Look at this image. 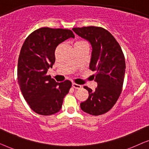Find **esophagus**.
Instances as JSON below:
<instances>
[{"label":"esophagus","mask_w":149,"mask_h":149,"mask_svg":"<svg viewBox=\"0 0 149 149\" xmlns=\"http://www.w3.org/2000/svg\"><path fill=\"white\" fill-rule=\"evenodd\" d=\"M72 86L73 88H74V89H80L81 87V85H78V84H76V83H72Z\"/></svg>","instance_id":"esophagus-1"}]
</instances>
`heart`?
<instances>
[{"label": "heart", "mask_w": 149, "mask_h": 149, "mask_svg": "<svg viewBox=\"0 0 149 149\" xmlns=\"http://www.w3.org/2000/svg\"><path fill=\"white\" fill-rule=\"evenodd\" d=\"M83 44H87V43L85 41H83V40H79V41L75 42L74 46L79 45H83Z\"/></svg>", "instance_id": "b5f03b06"}]
</instances>
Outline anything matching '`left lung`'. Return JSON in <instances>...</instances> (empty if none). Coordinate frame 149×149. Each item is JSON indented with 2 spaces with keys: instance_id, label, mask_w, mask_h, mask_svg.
<instances>
[{
  "instance_id": "left-lung-1",
  "label": "left lung",
  "mask_w": 149,
  "mask_h": 149,
  "mask_svg": "<svg viewBox=\"0 0 149 149\" xmlns=\"http://www.w3.org/2000/svg\"><path fill=\"white\" fill-rule=\"evenodd\" d=\"M72 30L91 44L89 69L96 72L94 81L97 86L93 91L84 86L89 97L81 103V109L91 115H102L113 108L121 93L125 72L124 55L118 42L104 28L88 26Z\"/></svg>"
}]
</instances>
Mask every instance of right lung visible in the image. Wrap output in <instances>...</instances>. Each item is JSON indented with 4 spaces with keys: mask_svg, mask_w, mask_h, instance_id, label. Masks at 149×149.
<instances>
[{
    "mask_svg": "<svg viewBox=\"0 0 149 149\" xmlns=\"http://www.w3.org/2000/svg\"><path fill=\"white\" fill-rule=\"evenodd\" d=\"M74 38L68 29L41 28L26 38L18 59L17 79L22 95L32 111L41 115H52L62 108L63 99L72 83H57L48 69L55 63V50L59 44Z\"/></svg>",
    "mask_w": 149,
    "mask_h": 149,
    "instance_id": "obj_1",
    "label": "right lung"
}]
</instances>
